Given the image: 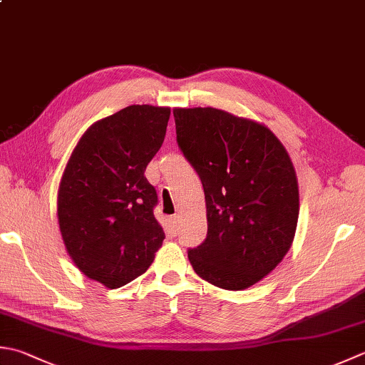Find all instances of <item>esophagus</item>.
I'll use <instances>...</instances> for the list:
<instances>
[{
	"mask_svg": "<svg viewBox=\"0 0 365 365\" xmlns=\"http://www.w3.org/2000/svg\"><path fill=\"white\" fill-rule=\"evenodd\" d=\"M169 223H170V230H173L174 234H177L178 226H180V217H178V215H173V217L169 218Z\"/></svg>",
	"mask_w": 365,
	"mask_h": 365,
	"instance_id": "1",
	"label": "esophagus"
}]
</instances>
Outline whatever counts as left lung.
<instances>
[{
    "instance_id": "obj_1",
    "label": "left lung",
    "mask_w": 365,
    "mask_h": 365,
    "mask_svg": "<svg viewBox=\"0 0 365 365\" xmlns=\"http://www.w3.org/2000/svg\"><path fill=\"white\" fill-rule=\"evenodd\" d=\"M174 120L207 207V237L188 250L191 266L218 288L253 287L294 240L299 187L287 148L262 123L213 107H177Z\"/></svg>"
}]
</instances>
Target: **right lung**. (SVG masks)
I'll return each instance as SVG.
<instances>
[{
    "label": "right lung",
    "instance_id": "right-lung-1",
    "mask_svg": "<svg viewBox=\"0 0 365 365\" xmlns=\"http://www.w3.org/2000/svg\"><path fill=\"white\" fill-rule=\"evenodd\" d=\"M169 115V107L134 104L98 120L64 168L56 201L64 247L83 275L110 289L144 274L163 245L158 196L144 173Z\"/></svg>",
    "mask_w": 365,
    "mask_h": 365
}]
</instances>
